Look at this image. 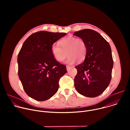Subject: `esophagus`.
<instances>
[{"instance_id": "1", "label": "esophagus", "mask_w": 130, "mask_h": 130, "mask_svg": "<svg viewBox=\"0 0 130 130\" xmlns=\"http://www.w3.org/2000/svg\"><path fill=\"white\" fill-rule=\"evenodd\" d=\"M71 66H66V68H67V70L68 71H69L70 70V69H71Z\"/></svg>"}]
</instances>
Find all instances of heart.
<instances>
[{
  "instance_id": "b5f03b06",
  "label": "heart",
  "mask_w": 130,
  "mask_h": 130,
  "mask_svg": "<svg viewBox=\"0 0 130 130\" xmlns=\"http://www.w3.org/2000/svg\"><path fill=\"white\" fill-rule=\"evenodd\" d=\"M59 45L61 47L58 45H54L51 48L53 57L57 61L59 62L64 61L67 56V54L69 56L66 63L68 64H73L77 61L80 62L85 59L87 46L83 39L69 36L60 41Z\"/></svg>"
}]
</instances>
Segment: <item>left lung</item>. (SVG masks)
<instances>
[{
  "label": "left lung",
  "mask_w": 130,
  "mask_h": 130,
  "mask_svg": "<svg viewBox=\"0 0 130 130\" xmlns=\"http://www.w3.org/2000/svg\"><path fill=\"white\" fill-rule=\"evenodd\" d=\"M86 43L87 53L83 62L75 67L74 79L76 90L81 95L93 98L106 89L112 78L113 60L108 43L97 31L89 29L74 33Z\"/></svg>",
  "instance_id": "8db88e82"
}]
</instances>
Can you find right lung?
I'll return each mask as SVG.
<instances>
[{"label": "right lung", "instance_id": "obj_1", "mask_svg": "<svg viewBox=\"0 0 130 130\" xmlns=\"http://www.w3.org/2000/svg\"><path fill=\"white\" fill-rule=\"evenodd\" d=\"M66 33L41 31L31 34L18 54V74L26 93L32 99L43 101L57 92L59 81L67 72L66 67L55 60L52 45Z\"/></svg>", "mask_w": 130, "mask_h": 130}]
</instances>
